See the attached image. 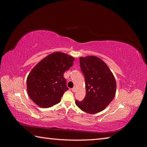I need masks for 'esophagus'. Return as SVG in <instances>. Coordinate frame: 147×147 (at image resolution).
Wrapping results in <instances>:
<instances>
[{"label": "esophagus", "mask_w": 147, "mask_h": 147, "mask_svg": "<svg viewBox=\"0 0 147 147\" xmlns=\"http://www.w3.org/2000/svg\"><path fill=\"white\" fill-rule=\"evenodd\" d=\"M72 91L73 92H75V91H76V88L74 87V88L72 89Z\"/></svg>", "instance_id": "34e87169"}]
</instances>
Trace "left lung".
<instances>
[{"instance_id":"left-lung-1","label":"left lung","mask_w":147,"mask_h":147,"mask_svg":"<svg viewBox=\"0 0 147 147\" xmlns=\"http://www.w3.org/2000/svg\"><path fill=\"white\" fill-rule=\"evenodd\" d=\"M80 64L85 80L86 96L75 104L83 112L94 114L104 110L116 94L117 83L109 67L99 57H80Z\"/></svg>"}]
</instances>
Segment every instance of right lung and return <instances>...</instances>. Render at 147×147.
Segmentation results:
<instances>
[{"label":"right lung","instance_id":"right-lung-1","mask_svg":"<svg viewBox=\"0 0 147 147\" xmlns=\"http://www.w3.org/2000/svg\"><path fill=\"white\" fill-rule=\"evenodd\" d=\"M74 60L72 56L57 51L44 57L31 70L27 78V91L35 104L48 108L59 103L69 90L64 74Z\"/></svg>","mask_w":147,"mask_h":147}]
</instances>
